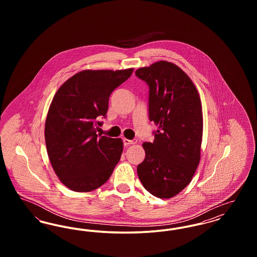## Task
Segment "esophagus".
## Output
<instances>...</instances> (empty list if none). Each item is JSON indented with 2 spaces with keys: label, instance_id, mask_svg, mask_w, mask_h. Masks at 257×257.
Returning <instances> with one entry per match:
<instances>
[{
  "label": "esophagus",
  "instance_id": "obj_1",
  "mask_svg": "<svg viewBox=\"0 0 257 257\" xmlns=\"http://www.w3.org/2000/svg\"><path fill=\"white\" fill-rule=\"evenodd\" d=\"M123 144L124 146H130V145H135L137 144V140H128V139H123Z\"/></svg>",
  "mask_w": 257,
  "mask_h": 257
}]
</instances>
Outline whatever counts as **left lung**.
Segmentation results:
<instances>
[{"mask_svg":"<svg viewBox=\"0 0 257 257\" xmlns=\"http://www.w3.org/2000/svg\"><path fill=\"white\" fill-rule=\"evenodd\" d=\"M136 75L149 86V120L158 126L154 142L143 144L138 175L151 195L171 198L191 182L200 161L201 101L190 77L172 62L157 61Z\"/></svg>","mask_w":257,"mask_h":257,"instance_id":"1","label":"left lung"}]
</instances>
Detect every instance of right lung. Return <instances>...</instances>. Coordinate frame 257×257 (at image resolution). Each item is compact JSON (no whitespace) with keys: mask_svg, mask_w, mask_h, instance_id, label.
<instances>
[{"mask_svg":"<svg viewBox=\"0 0 257 257\" xmlns=\"http://www.w3.org/2000/svg\"><path fill=\"white\" fill-rule=\"evenodd\" d=\"M83 70L65 81L53 98L45 121L51 165L61 183L74 192H91L106 183L122 154L121 139L96 134L110 93L133 73Z\"/></svg>","mask_w":257,"mask_h":257,"instance_id":"right-lung-1","label":"right lung"}]
</instances>
